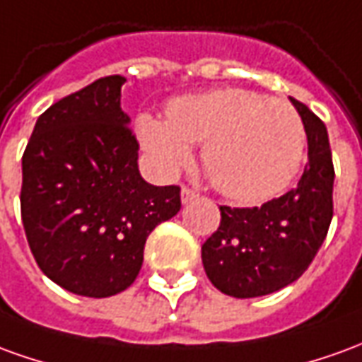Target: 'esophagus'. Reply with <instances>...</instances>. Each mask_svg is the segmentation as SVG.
<instances>
[{
	"label": "esophagus",
	"instance_id": "1",
	"mask_svg": "<svg viewBox=\"0 0 362 362\" xmlns=\"http://www.w3.org/2000/svg\"><path fill=\"white\" fill-rule=\"evenodd\" d=\"M180 196H182V204H188V202H192V199L198 198V194H196L192 188H188V186H182Z\"/></svg>",
	"mask_w": 362,
	"mask_h": 362
}]
</instances>
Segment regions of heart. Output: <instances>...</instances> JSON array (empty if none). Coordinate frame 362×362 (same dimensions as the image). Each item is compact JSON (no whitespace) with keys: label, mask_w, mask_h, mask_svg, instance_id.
Segmentation results:
<instances>
[{"label":"heart","mask_w":362,"mask_h":362,"mask_svg":"<svg viewBox=\"0 0 362 362\" xmlns=\"http://www.w3.org/2000/svg\"><path fill=\"white\" fill-rule=\"evenodd\" d=\"M168 121L141 115V143L163 174L188 164L192 145L204 143L202 164L227 198L260 202L292 180L304 151L298 111L282 98L243 88L184 95L168 103Z\"/></svg>","instance_id":"obj_1"}]
</instances>
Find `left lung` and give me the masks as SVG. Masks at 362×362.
<instances>
[{"label":"left lung","instance_id":"8db88e82","mask_svg":"<svg viewBox=\"0 0 362 362\" xmlns=\"http://www.w3.org/2000/svg\"><path fill=\"white\" fill-rule=\"evenodd\" d=\"M304 121L308 163L298 186L260 207L219 206V227L202 245L211 284L233 298L276 292L304 274L333 217V158L323 121L290 98Z\"/></svg>","mask_w":362,"mask_h":362}]
</instances>
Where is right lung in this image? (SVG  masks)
<instances>
[{
  "label": "right lung",
  "mask_w": 362,
  "mask_h": 362,
  "mask_svg": "<svg viewBox=\"0 0 362 362\" xmlns=\"http://www.w3.org/2000/svg\"><path fill=\"white\" fill-rule=\"evenodd\" d=\"M123 82L105 76L52 103L23 153L21 219L33 257L58 286L88 298L127 290L146 237L182 206L180 186L139 174Z\"/></svg>",
  "instance_id": "right-lung-1"
}]
</instances>
